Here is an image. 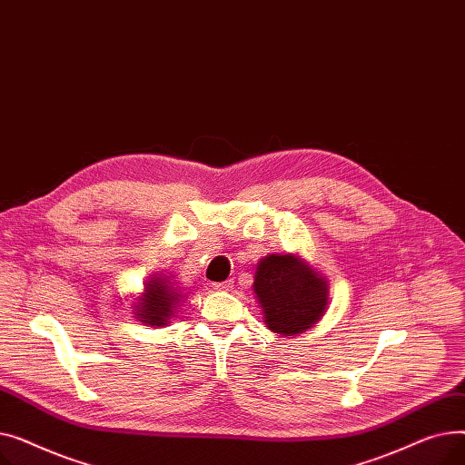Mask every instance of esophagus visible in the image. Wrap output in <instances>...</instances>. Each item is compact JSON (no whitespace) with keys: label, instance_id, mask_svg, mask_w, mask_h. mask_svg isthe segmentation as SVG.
<instances>
[{"label":"esophagus","instance_id":"obj_1","mask_svg":"<svg viewBox=\"0 0 465 465\" xmlns=\"http://www.w3.org/2000/svg\"><path fill=\"white\" fill-rule=\"evenodd\" d=\"M213 286H214L216 290H230V288L233 286V281L228 279V281H224V282H214Z\"/></svg>","mask_w":465,"mask_h":465}]
</instances>
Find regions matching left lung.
Here are the masks:
<instances>
[{
	"mask_svg": "<svg viewBox=\"0 0 465 465\" xmlns=\"http://www.w3.org/2000/svg\"><path fill=\"white\" fill-rule=\"evenodd\" d=\"M263 322L281 335L303 333L328 307L326 279L298 254H270L260 260L252 284Z\"/></svg>",
	"mask_w": 465,
	"mask_h": 465,
	"instance_id": "obj_1",
	"label": "left lung"
}]
</instances>
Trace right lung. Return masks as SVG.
I'll list each match as a JSON object with an SVG mask.
<instances>
[{
    "label": "right lung",
    "mask_w": 465,
    "mask_h": 465,
    "mask_svg": "<svg viewBox=\"0 0 465 465\" xmlns=\"http://www.w3.org/2000/svg\"><path fill=\"white\" fill-rule=\"evenodd\" d=\"M183 294L171 284L169 275H153L144 282V292L135 307L137 321L146 326H165L175 316Z\"/></svg>",
    "instance_id": "obj_1"
}]
</instances>
